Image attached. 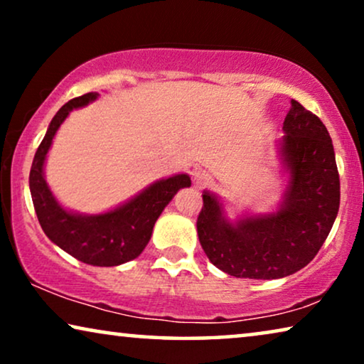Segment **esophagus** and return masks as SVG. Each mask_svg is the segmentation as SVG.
Here are the masks:
<instances>
[{"label":"esophagus","mask_w":364,"mask_h":364,"mask_svg":"<svg viewBox=\"0 0 364 364\" xmlns=\"http://www.w3.org/2000/svg\"><path fill=\"white\" fill-rule=\"evenodd\" d=\"M210 182V176L205 171H202V168H198V171L193 172V183H196L197 187H203L207 186V183Z\"/></svg>","instance_id":"1"}]
</instances>
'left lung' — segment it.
I'll use <instances>...</instances> for the list:
<instances>
[{
	"instance_id": "8db88e82",
	"label": "left lung",
	"mask_w": 364,
	"mask_h": 364,
	"mask_svg": "<svg viewBox=\"0 0 364 364\" xmlns=\"http://www.w3.org/2000/svg\"><path fill=\"white\" fill-rule=\"evenodd\" d=\"M278 141L287 177L273 212L227 217L223 200L203 191L200 245L213 265L237 278L275 280L306 267L325 243L340 208V176L325 124L291 99Z\"/></svg>"
}]
</instances>
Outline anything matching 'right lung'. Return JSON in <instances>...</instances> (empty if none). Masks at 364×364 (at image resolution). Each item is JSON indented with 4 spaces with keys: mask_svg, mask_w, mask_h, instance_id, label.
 <instances>
[{
    "mask_svg": "<svg viewBox=\"0 0 364 364\" xmlns=\"http://www.w3.org/2000/svg\"><path fill=\"white\" fill-rule=\"evenodd\" d=\"M97 97L99 92H87L71 99L56 112L34 154L29 191L43 232L54 245L87 265L117 267L141 255L151 240L157 218L181 188L191 187V177L188 173H176L161 178L102 213H79L64 208L44 178V164L53 139L69 112Z\"/></svg>",
    "mask_w": 364,
    "mask_h": 364,
    "instance_id": "obj_1",
    "label": "right lung"
}]
</instances>
